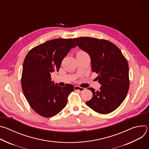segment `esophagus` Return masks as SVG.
<instances>
[{
    "label": "esophagus",
    "mask_w": 149,
    "mask_h": 149,
    "mask_svg": "<svg viewBox=\"0 0 149 149\" xmlns=\"http://www.w3.org/2000/svg\"><path fill=\"white\" fill-rule=\"evenodd\" d=\"M74 90L75 91H83L85 90V88H82V87H80L79 86H75L74 87Z\"/></svg>",
    "instance_id": "1"
}]
</instances>
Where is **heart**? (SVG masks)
<instances>
[{
  "label": "heart",
  "instance_id": "heart-1",
  "mask_svg": "<svg viewBox=\"0 0 149 149\" xmlns=\"http://www.w3.org/2000/svg\"><path fill=\"white\" fill-rule=\"evenodd\" d=\"M88 55L86 52H84L83 51H79L77 53V56H82V55Z\"/></svg>",
  "mask_w": 149,
  "mask_h": 149
}]
</instances>
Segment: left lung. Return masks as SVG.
<instances>
[{"label":"left lung","instance_id":"obj_1","mask_svg":"<svg viewBox=\"0 0 149 149\" xmlns=\"http://www.w3.org/2000/svg\"><path fill=\"white\" fill-rule=\"evenodd\" d=\"M78 46L91 57V70L98 74L99 90L88 88L93 97L86 104L103 114L116 110L128 93L130 85L129 64L120 49L105 39L91 37L74 38Z\"/></svg>","mask_w":149,"mask_h":149}]
</instances>
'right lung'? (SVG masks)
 <instances>
[{
	"instance_id": "right-lung-1",
	"label": "right lung",
	"mask_w": 149,
	"mask_h": 149,
	"mask_svg": "<svg viewBox=\"0 0 149 149\" xmlns=\"http://www.w3.org/2000/svg\"><path fill=\"white\" fill-rule=\"evenodd\" d=\"M77 44L74 39H54L31 49L23 64L21 86L31 107L39 115L51 117L64 108L71 84L61 87L51 81V73L58 71L62 61Z\"/></svg>"
}]
</instances>
